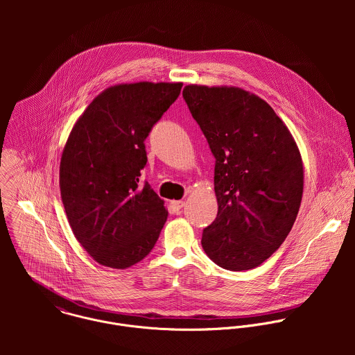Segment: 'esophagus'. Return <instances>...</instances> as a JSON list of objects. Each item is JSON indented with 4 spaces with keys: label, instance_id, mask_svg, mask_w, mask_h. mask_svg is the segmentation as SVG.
<instances>
[{
    "label": "esophagus",
    "instance_id": "obj_1",
    "mask_svg": "<svg viewBox=\"0 0 355 355\" xmlns=\"http://www.w3.org/2000/svg\"><path fill=\"white\" fill-rule=\"evenodd\" d=\"M184 206V201H172V207L175 210H180Z\"/></svg>",
    "mask_w": 355,
    "mask_h": 355
}]
</instances>
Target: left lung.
Segmentation results:
<instances>
[{
    "label": "left lung",
    "instance_id": "left-lung-1",
    "mask_svg": "<svg viewBox=\"0 0 355 355\" xmlns=\"http://www.w3.org/2000/svg\"><path fill=\"white\" fill-rule=\"evenodd\" d=\"M183 98L216 158V220L203 250L227 270H248L290 234L304 193V162L268 102L234 86L189 85Z\"/></svg>",
    "mask_w": 355,
    "mask_h": 355
}]
</instances>
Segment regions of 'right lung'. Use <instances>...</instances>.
<instances>
[{
	"label": "right lung",
	"mask_w": 355,
	"mask_h": 355,
	"mask_svg": "<svg viewBox=\"0 0 355 355\" xmlns=\"http://www.w3.org/2000/svg\"><path fill=\"white\" fill-rule=\"evenodd\" d=\"M183 83H123L86 107L60 161V191L72 232L98 263L125 269L152 252L168 210L150 184L145 139Z\"/></svg>",
	"instance_id": "obj_1"
}]
</instances>
